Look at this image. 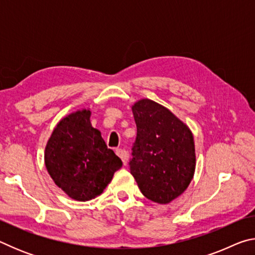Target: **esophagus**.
Wrapping results in <instances>:
<instances>
[{
  "label": "esophagus",
  "instance_id": "obj_1",
  "mask_svg": "<svg viewBox=\"0 0 255 255\" xmlns=\"http://www.w3.org/2000/svg\"><path fill=\"white\" fill-rule=\"evenodd\" d=\"M116 154H117L118 156L123 159L124 164H126L127 157H128V152H127L126 149H123V148H117V149H116Z\"/></svg>",
  "mask_w": 255,
  "mask_h": 255
}]
</instances>
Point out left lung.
<instances>
[{
	"label": "left lung",
	"mask_w": 255,
	"mask_h": 255,
	"mask_svg": "<svg viewBox=\"0 0 255 255\" xmlns=\"http://www.w3.org/2000/svg\"><path fill=\"white\" fill-rule=\"evenodd\" d=\"M137 136L129 170L147 199L169 204L188 188L196 167L193 136L172 112L148 99L136 102Z\"/></svg>",
	"instance_id": "8db88e82"
}]
</instances>
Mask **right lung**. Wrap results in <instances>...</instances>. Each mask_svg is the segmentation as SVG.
<instances>
[{
	"label": "right lung",
	"mask_w": 255,
	"mask_h": 255,
	"mask_svg": "<svg viewBox=\"0 0 255 255\" xmlns=\"http://www.w3.org/2000/svg\"><path fill=\"white\" fill-rule=\"evenodd\" d=\"M90 110H79L62 119L45 150L51 179L73 199L91 200L101 195L123 162L108 148L100 131L90 123Z\"/></svg>",
	"instance_id": "right-lung-1"
}]
</instances>
